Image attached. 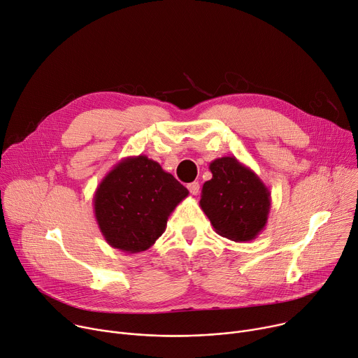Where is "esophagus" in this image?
Instances as JSON below:
<instances>
[{
    "label": "esophagus",
    "instance_id": "esophagus-1",
    "mask_svg": "<svg viewBox=\"0 0 358 358\" xmlns=\"http://www.w3.org/2000/svg\"><path fill=\"white\" fill-rule=\"evenodd\" d=\"M187 188L189 189V192L192 194V196H197V194L200 192V184H199L197 181H194V182H189V184L187 185Z\"/></svg>",
    "mask_w": 358,
    "mask_h": 358
}]
</instances>
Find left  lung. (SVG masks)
<instances>
[{
  "label": "left lung",
  "instance_id": "1",
  "mask_svg": "<svg viewBox=\"0 0 358 358\" xmlns=\"http://www.w3.org/2000/svg\"><path fill=\"white\" fill-rule=\"evenodd\" d=\"M210 171L213 178L203 185L200 207L215 233L236 243L254 240L268 220L270 189L236 157L215 158Z\"/></svg>",
  "mask_w": 358,
  "mask_h": 358
}]
</instances>
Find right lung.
<instances>
[{
    "mask_svg": "<svg viewBox=\"0 0 358 358\" xmlns=\"http://www.w3.org/2000/svg\"><path fill=\"white\" fill-rule=\"evenodd\" d=\"M188 189L147 155L125 157L94 194V215L106 241L120 251L148 250Z\"/></svg>",
    "mask_w": 358,
    "mask_h": 358,
    "instance_id": "right-lung-1",
    "label": "right lung"
}]
</instances>
